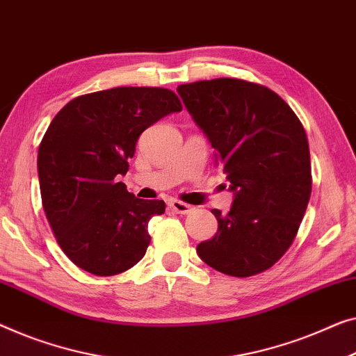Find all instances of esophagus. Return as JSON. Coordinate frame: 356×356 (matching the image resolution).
<instances>
[{
	"label": "esophagus",
	"mask_w": 356,
	"mask_h": 356,
	"mask_svg": "<svg viewBox=\"0 0 356 356\" xmlns=\"http://www.w3.org/2000/svg\"><path fill=\"white\" fill-rule=\"evenodd\" d=\"M168 205H170V209L173 210V212H177V213H181V215H186V213H191L194 210V207L193 205H188V204H184V202H179V200H170L168 202Z\"/></svg>",
	"instance_id": "obj_1"
}]
</instances>
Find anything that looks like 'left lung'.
I'll return each mask as SVG.
<instances>
[{
	"label": "left lung",
	"mask_w": 356,
	"mask_h": 356,
	"mask_svg": "<svg viewBox=\"0 0 356 356\" xmlns=\"http://www.w3.org/2000/svg\"><path fill=\"white\" fill-rule=\"evenodd\" d=\"M178 95L223 168L231 210H212L218 231L197 255L229 276L273 266L296 238L312 194L308 140L300 120L275 91L236 79L179 85Z\"/></svg>",
	"instance_id": "left-lung-1"
}]
</instances>
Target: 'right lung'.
I'll list each match as a JSON object with an SVG mask.
<instances>
[{
	"label": "right lung",
	"mask_w": 356,
	"mask_h": 356,
	"mask_svg": "<svg viewBox=\"0 0 356 356\" xmlns=\"http://www.w3.org/2000/svg\"><path fill=\"white\" fill-rule=\"evenodd\" d=\"M181 109L170 90L122 86L75 97L53 118L38 149L41 200L60 249L81 270L114 276L146 254L147 223L165 202L135 197L118 178L141 133Z\"/></svg>",
	"instance_id": "1"
}]
</instances>
